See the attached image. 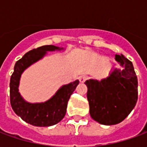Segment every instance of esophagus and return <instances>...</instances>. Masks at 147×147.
<instances>
[{
  "mask_svg": "<svg viewBox=\"0 0 147 147\" xmlns=\"http://www.w3.org/2000/svg\"><path fill=\"white\" fill-rule=\"evenodd\" d=\"M79 80H80V83H84V82H85V81L86 80V76H80Z\"/></svg>",
  "mask_w": 147,
  "mask_h": 147,
  "instance_id": "34e87169",
  "label": "esophagus"
}]
</instances>
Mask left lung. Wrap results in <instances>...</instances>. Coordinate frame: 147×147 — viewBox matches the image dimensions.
I'll return each mask as SVG.
<instances>
[{
  "label": "left lung",
  "mask_w": 147,
  "mask_h": 147,
  "mask_svg": "<svg viewBox=\"0 0 147 147\" xmlns=\"http://www.w3.org/2000/svg\"><path fill=\"white\" fill-rule=\"evenodd\" d=\"M115 59L123 70L115 68L101 81L89 80L85 82L90 117L104 125L122 122L138 100V80L132 63L122 54H116Z\"/></svg>",
  "instance_id": "8db88e82"
}]
</instances>
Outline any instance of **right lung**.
Returning <instances> with one entry per match:
<instances>
[{
	"mask_svg": "<svg viewBox=\"0 0 147 147\" xmlns=\"http://www.w3.org/2000/svg\"><path fill=\"white\" fill-rule=\"evenodd\" d=\"M55 45H43L27 52L16 61L14 71L10 80V102L12 109L22 120L37 127H49L59 123L65 116L67 102L74 92L79 80L62 86L48 101L41 103L26 102L19 92V85L22 73L25 69L42 59L47 51L61 50Z\"/></svg>",
	"mask_w": 147,
	"mask_h": 147,
	"instance_id": "obj_1",
	"label": "right lung"
}]
</instances>
